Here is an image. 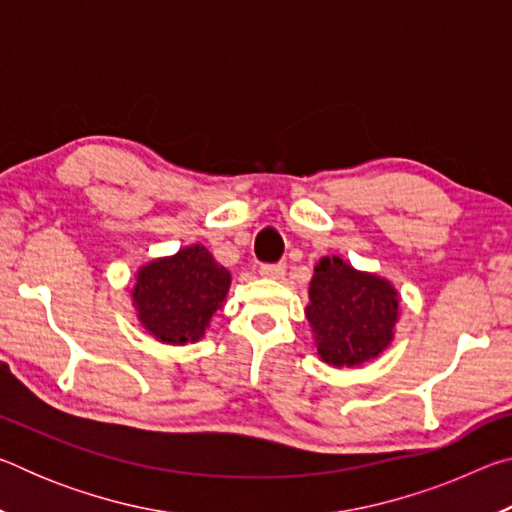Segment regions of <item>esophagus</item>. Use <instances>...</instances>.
Segmentation results:
<instances>
[{
	"label": "esophagus",
	"mask_w": 512,
	"mask_h": 512,
	"mask_svg": "<svg viewBox=\"0 0 512 512\" xmlns=\"http://www.w3.org/2000/svg\"><path fill=\"white\" fill-rule=\"evenodd\" d=\"M284 268H287L284 264H262V266H259V275L277 280V277L284 275Z\"/></svg>",
	"instance_id": "34e87169"
}]
</instances>
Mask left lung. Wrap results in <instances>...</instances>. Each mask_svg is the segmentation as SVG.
Returning a JSON list of instances; mask_svg holds the SVG:
<instances>
[{"label":"left lung","mask_w":512,"mask_h":512,"mask_svg":"<svg viewBox=\"0 0 512 512\" xmlns=\"http://www.w3.org/2000/svg\"><path fill=\"white\" fill-rule=\"evenodd\" d=\"M400 298L391 282L323 257L309 284L307 320L318 357L329 366H361L393 341Z\"/></svg>","instance_id":"left-lung-1"}]
</instances>
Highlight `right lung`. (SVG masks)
Returning a JSON list of instances; mask_svg holds the SVG:
<instances>
[{
	"label": "right lung",
	"instance_id": "1",
	"mask_svg": "<svg viewBox=\"0 0 512 512\" xmlns=\"http://www.w3.org/2000/svg\"><path fill=\"white\" fill-rule=\"evenodd\" d=\"M228 289L230 273L196 244L142 266L133 300L142 325L155 339L185 345L205 334Z\"/></svg>",
	"mask_w": 512,
	"mask_h": 512
}]
</instances>
